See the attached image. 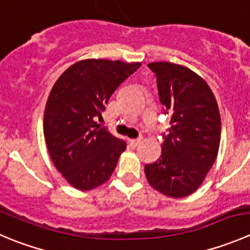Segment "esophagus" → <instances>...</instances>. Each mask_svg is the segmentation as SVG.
Returning a JSON list of instances; mask_svg holds the SVG:
<instances>
[{
    "label": "esophagus",
    "mask_w": 250,
    "mask_h": 250,
    "mask_svg": "<svg viewBox=\"0 0 250 250\" xmlns=\"http://www.w3.org/2000/svg\"><path fill=\"white\" fill-rule=\"evenodd\" d=\"M143 142V138H137V139H130L129 140V145L132 147H137L140 143Z\"/></svg>",
    "instance_id": "esophagus-1"
}]
</instances>
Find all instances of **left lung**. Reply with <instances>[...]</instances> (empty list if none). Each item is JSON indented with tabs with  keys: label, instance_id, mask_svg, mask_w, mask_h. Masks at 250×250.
Returning a JSON list of instances; mask_svg holds the SVG:
<instances>
[{
	"label": "left lung",
	"instance_id": "8db88e82",
	"mask_svg": "<svg viewBox=\"0 0 250 250\" xmlns=\"http://www.w3.org/2000/svg\"><path fill=\"white\" fill-rule=\"evenodd\" d=\"M160 103L171 115L162 134L161 156L145 165L154 189L171 198H183L199 188L214 165L221 139L217 101L207 82L179 64L152 62Z\"/></svg>",
	"mask_w": 250,
	"mask_h": 250
}]
</instances>
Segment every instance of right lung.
<instances>
[{
  "label": "right lung",
  "mask_w": 250,
  "mask_h": 250,
  "mask_svg": "<svg viewBox=\"0 0 250 250\" xmlns=\"http://www.w3.org/2000/svg\"><path fill=\"white\" fill-rule=\"evenodd\" d=\"M142 63L79 61L61 74L43 115V135L56 168L71 186L90 190L105 183L117 166L125 142L95 122L116 89Z\"/></svg>",
  "instance_id": "obj_1"
}]
</instances>
